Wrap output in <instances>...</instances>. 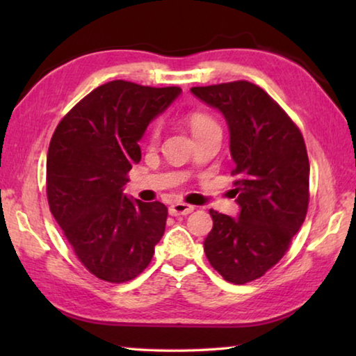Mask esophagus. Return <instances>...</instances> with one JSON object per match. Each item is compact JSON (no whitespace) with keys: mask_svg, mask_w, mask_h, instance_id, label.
I'll use <instances>...</instances> for the list:
<instances>
[{"mask_svg":"<svg viewBox=\"0 0 356 356\" xmlns=\"http://www.w3.org/2000/svg\"><path fill=\"white\" fill-rule=\"evenodd\" d=\"M195 207L188 206V204H184V202H174L170 206V215L172 216H179V215H188L191 213Z\"/></svg>","mask_w":356,"mask_h":356,"instance_id":"34e87169","label":"esophagus"}]
</instances>
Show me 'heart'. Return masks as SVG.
Returning <instances> with one entry per match:
<instances>
[{
    "label": "heart",
    "instance_id": "1",
    "mask_svg": "<svg viewBox=\"0 0 356 356\" xmlns=\"http://www.w3.org/2000/svg\"><path fill=\"white\" fill-rule=\"evenodd\" d=\"M188 124H190L191 134L195 138L200 135L210 134V131H220V125L216 124V120L212 116H209L207 113H202V111L191 113L188 116ZM147 138L150 143H155L159 140V127H156V125H152V127L149 129Z\"/></svg>",
    "mask_w": 356,
    "mask_h": 356
}]
</instances>
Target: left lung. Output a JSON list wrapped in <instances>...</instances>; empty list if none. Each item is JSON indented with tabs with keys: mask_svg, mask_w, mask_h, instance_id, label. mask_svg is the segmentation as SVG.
<instances>
[{
	"mask_svg": "<svg viewBox=\"0 0 356 356\" xmlns=\"http://www.w3.org/2000/svg\"><path fill=\"white\" fill-rule=\"evenodd\" d=\"M218 110L229 129V150L240 212L210 210L204 240L212 267L234 284L254 281L284 256L308 212L309 160L297 125L270 95L250 81L191 88Z\"/></svg>",
	"mask_w": 356,
	"mask_h": 356,
	"instance_id": "obj_1",
	"label": "left lung"
}]
</instances>
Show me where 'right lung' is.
I'll return each instance as SVG.
<instances>
[{"instance_id":"1","label":"right lung","mask_w":356,"mask_h":356,"mask_svg":"<svg viewBox=\"0 0 356 356\" xmlns=\"http://www.w3.org/2000/svg\"><path fill=\"white\" fill-rule=\"evenodd\" d=\"M180 92L114 80L78 102L53 134L48 204L76 257L100 280L136 278L163 237L165 204L134 200L124 186L141 160L138 141Z\"/></svg>"}]
</instances>
